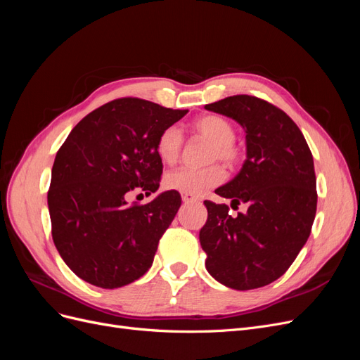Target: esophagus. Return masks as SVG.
Listing matches in <instances>:
<instances>
[{
  "instance_id": "obj_1",
  "label": "esophagus",
  "mask_w": 360,
  "mask_h": 360,
  "mask_svg": "<svg viewBox=\"0 0 360 360\" xmlns=\"http://www.w3.org/2000/svg\"><path fill=\"white\" fill-rule=\"evenodd\" d=\"M181 200H183V202L197 201V198H193V197H191V195H186V193H181Z\"/></svg>"
}]
</instances>
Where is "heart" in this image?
<instances>
[{"label":"heart","mask_w":360,"mask_h":360,"mask_svg":"<svg viewBox=\"0 0 360 360\" xmlns=\"http://www.w3.org/2000/svg\"><path fill=\"white\" fill-rule=\"evenodd\" d=\"M193 129L202 138L213 143L210 151V160H222L234 163L240 158V150L234 144L236 129L234 126L219 115H204L193 123ZM183 148V134L176 126H168L162 130L156 141V153L162 162L174 163ZM225 180V171L219 165L207 168H189L181 167L169 171L165 176V186L171 191L200 197L209 189L217 186Z\"/></svg>","instance_id":"obj_1"}]
</instances>
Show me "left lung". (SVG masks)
I'll use <instances>...</instances> for the list:
<instances>
[{
    "label": "left lung",
    "mask_w": 360,
    "mask_h": 360,
    "mask_svg": "<svg viewBox=\"0 0 360 360\" xmlns=\"http://www.w3.org/2000/svg\"><path fill=\"white\" fill-rule=\"evenodd\" d=\"M245 127L248 156L240 172L216 193L226 204L205 200L207 222L200 242L205 267L234 290L269 285L285 274L311 234L317 212L312 153L297 124L278 106L237 94L205 105Z\"/></svg>",
    "instance_id": "obj_1"
}]
</instances>
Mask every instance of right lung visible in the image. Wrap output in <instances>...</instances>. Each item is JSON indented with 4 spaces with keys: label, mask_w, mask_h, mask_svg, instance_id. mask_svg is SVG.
Listing matches in <instances>:
<instances>
[{
    "label": "right lung",
    "mask_w": 360,
    "mask_h": 360,
    "mask_svg": "<svg viewBox=\"0 0 360 360\" xmlns=\"http://www.w3.org/2000/svg\"><path fill=\"white\" fill-rule=\"evenodd\" d=\"M186 112L122 97L85 115L64 141L53 160L48 207L52 240L76 276L118 288L153 264L181 197L167 191L147 204H127V197L158 191L163 168L158 136Z\"/></svg>",
    "instance_id": "add662e5"
}]
</instances>
